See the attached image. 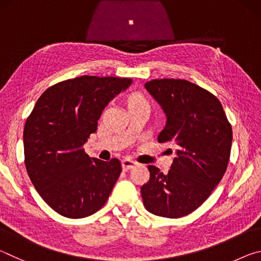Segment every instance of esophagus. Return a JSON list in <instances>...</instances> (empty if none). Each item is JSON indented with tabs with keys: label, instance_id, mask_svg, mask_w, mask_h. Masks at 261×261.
Instances as JSON below:
<instances>
[{
	"label": "esophagus",
	"instance_id": "1",
	"mask_svg": "<svg viewBox=\"0 0 261 261\" xmlns=\"http://www.w3.org/2000/svg\"><path fill=\"white\" fill-rule=\"evenodd\" d=\"M136 165H137V162L131 160V159H124V160L122 161V167L124 170L132 169V168H134Z\"/></svg>",
	"mask_w": 261,
	"mask_h": 261
}]
</instances>
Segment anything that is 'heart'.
I'll use <instances>...</instances> for the list:
<instances>
[{
	"label": "heart",
	"mask_w": 261,
	"mask_h": 261,
	"mask_svg": "<svg viewBox=\"0 0 261 261\" xmlns=\"http://www.w3.org/2000/svg\"><path fill=\"white\" fill-rule=\"evenodd\" d=\"M137 101H145V100L141 98V96H139V95H134L130 99V102H137Z\"/></svg>",
	"instance_id": "b5f03b06"
}]
</instances>
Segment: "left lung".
Returning <instances> with one entry per match:
<instances>
[{"mask_svg":"<svg viewBox=\"0 0 261 261\" xmlns=\"http://www.w3.org/2000/svg\"><path fill=\"white\" fill-rule=\"evenodd\" d=\"M167 116L159 143L176 145L167 174L148 166L149 180L140 189L149 213L177 219L196 211L222 179L230 159L232 129L222 105L205 88L184 79L145 84Z\"/></svg>","mask_w":261,"mask_h":261,"instance_id":"8db88e82","label":"left lung"}]
</instances>
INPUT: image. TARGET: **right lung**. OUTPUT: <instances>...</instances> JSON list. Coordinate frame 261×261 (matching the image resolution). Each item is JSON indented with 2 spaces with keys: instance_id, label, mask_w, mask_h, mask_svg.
I'll return each instance as SVG.
<instances>
[{
  "instance_id": "1",
  "label": "right lung",
  "mask_w": 261,
  "mask_h": 261,
  "mask_svg": "<svg viewBox=\"0 0 261 261\" xmlns=\"http://www.w3.org/2000/svg\"><path fill=\"white\" fill-rule=\"evenodd\" d=\"M130 78L82 76L43 92L24 126L25 167L35 190L57 213L86 218L102 207L122 173L118 159H91L84 144L106 106Z\"/></svg>"
}]
</instances>
